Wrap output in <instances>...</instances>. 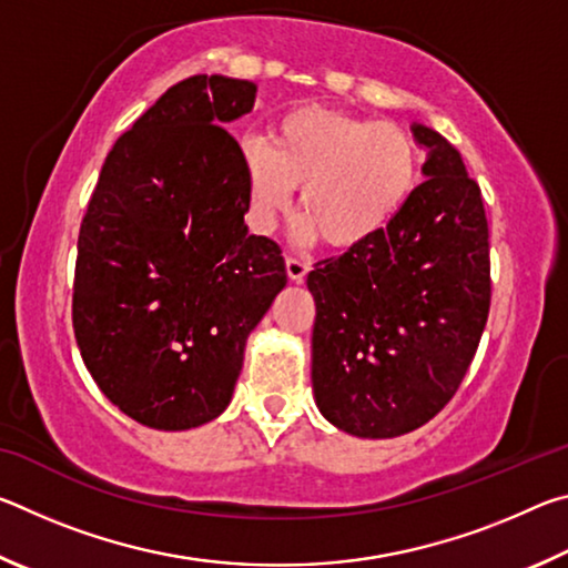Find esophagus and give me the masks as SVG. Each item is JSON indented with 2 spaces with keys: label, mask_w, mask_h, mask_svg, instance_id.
<instances>
[{
  "label": "esophagus",
  "mask_w": 568,
  "mask_h": 568,
  "mask_svg": "<svg viewBox=\"0 0 568 568\" xmlns=\"http://www.w3.org/2000/svg\"><path fill=\"white\" fill-rule=\"evenodd\" d=\"M285 267H287V277L295 283H303L307 275V263L301 261V257H285Z\"/></svg>",
  "instance_id": "obj_1"
}]
</instances>
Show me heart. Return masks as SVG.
Returning <instances> with one entry per match:
<instances>
[{
  "label": "heart",
  "mask_w": 568,
  "mask_h": 568,
  "mask_svg": "<svg viewBox=\"0 0 568 568\" xmlns=\"http://www.w3.org/2000/svg\"><path fill=\"white\" fill-rule=\"evenodd\" d=\"M240 160L257 233H273L301 187V237L323 235L333 247L383 233L408 205L420 170L416 140L398 124L331 110L283 114L273 142L247 138Z\"/></svg>",
  "instance_id": "obj_1"
}]
</instances>
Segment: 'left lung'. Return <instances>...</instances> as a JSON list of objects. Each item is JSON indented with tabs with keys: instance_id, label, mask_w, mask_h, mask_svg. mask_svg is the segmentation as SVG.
I'll return each mask as SVG.
<instances>
[{
	"instance_id": "8db88e82",
	"label": "left lung",
	"mask_w": 568,
	"mask_h": 568,
	"mask_svg": "<svg viewBox=\"0 0 568 568\" xmlns=\"http://www.w3.org/2000/svg\"><path fill=\"white\" fill-rule=\"evenodd\" d=\"M413 138L428 160L408 205L307 273L315 403L361 438H396L434 418L456 396L491 307L478 182L436 130L413 124Z\"/></svg>"
}]
</instances>
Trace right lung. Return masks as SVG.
I'll return each mask as SVG.
<instances>
[{
    "instance_id": "add662e5",
    "label": "right lung",
    "mask_w": 568,
    "mask_h": 568,
    "mask_svg": "<svg viewBox=\"0 0 568 568\" xmlns=\"http://www.w3.org/2000/svg\"><path fill=\"white\" fill-rule=\"evenodd\" d=\"M257 84L187 77L120 134L82 217L72 325L100 390L142 426L185 430L233 398L250 331L287 283L283 250L247 235L225 130Z\"/></svg>"
}]
</instances>
